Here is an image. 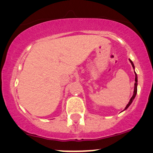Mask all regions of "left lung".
<instances>
[{
    "label": "left lung",
    "mask_w": 153,
    "mask_h": 153,
    "mask_svg": "<svg viewBox=\"0 0 153 153\" xmlns=\"http://www.w3.org/2000/svg\"><path fill=\"white\" fill-rule=\"evenodd\" d=\"M129 61H130L131 64V65H132L133 68H134V64H133L132 61H131V60H129ZM137 74H136V72H135V83H134V94H133L132 97H131V98L130 99V100H129V103L127 104V105L126 106V107L125 108V109H124V110L127 109V108H128L129 106V105H130V104H131V102H132V101L134 100V97H135L136 95H137Z\"/></svg>",
    "instance_id": "8db88e82"
}]
</instances>
